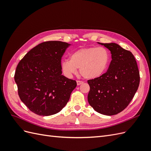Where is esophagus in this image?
<instances>
[{"instance_id":"esophagus-1","label":"esophagus","mask_w":151,"mask_h":151,"mask_svg":"<svg viewBox=\"0 0 151 151\" xmlns=\"http://www.w3.org/2000/svg\"><path fill=\"white\" fill-rule=\"evenodd\" d=\"M84 83L83 81H77V86H79V85H81V84H83Z\"/></svg>"}]
</instances>
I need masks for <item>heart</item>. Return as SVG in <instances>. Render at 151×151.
<instances>
[{"label": "heart", "mask_w": 151, "mask_h": 151, "mask_svg": "<svg viewBox=\"0 0 151 151\" xmlns=\"http://www.w3.org/2000/svg\"><path fill=\"white\" fill-rule=\"evenodd\" d=\"M110 60V53L106 48H83L72 53L70 60H62L61 68L68 77L76 74L77 68H79L80 74L84 78L95 79L106 72Z\"/></svg>", "instance_id": "obj_1"}]
</instances>
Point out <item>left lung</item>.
<instances>
[{
	"label": "left lung",
	"instance_id": "1",
	"mask_svg": "<svg viewBox=\"0 0 151 151\" xmlns=\"http://www.w3.org/2000/svg\"><path fill=\"white\" fill-rule=\"evenodd\" d=\"M98 43L111 52L112 60L102 76L88 81V100L96 111L111 116L122 111L133 99L139 86V71L131 52L115 43Z\"/></svg>",
	"mask_w": 151,
	"mask_h": 151
}]
</instances>
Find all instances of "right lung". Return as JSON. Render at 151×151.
Masks as SVG:
<instances>
[{"label":"right lung","instance_id":"obj_1","mask_svg":"<svg viewBox=\"0 0 151 151\" xmlns=\"http://www.w3.org/2000/svg\"><path fill=\"white\" fill-rule=\"evenodd\" d=\"M70 45L59 41L43 42L18 63L14 75L18 94L36 115L50 116L60 111L76 88V81L62 74L61 58Z\"/></svg>","mask_w":151,"mask_h":151}]
</instances>
